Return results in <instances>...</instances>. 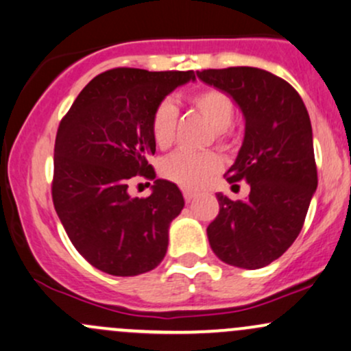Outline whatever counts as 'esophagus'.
Returning <instances> with one entry per match:
<instances>
[{
  "mask_svg": "<svg viewBox=\"0 0 351 351\" xmlns=\"http://www.w3.org/2000/svg\"><path fill=\"white\" fill-rule=\"evenodd\" d=\"M183 196H184V201H186V203H193V201H195V198H196L195 193H191V191H184Z\"/></svg>",
  "mask_w": 351,
  "mask_h": 351,
  "instance_id": "34e87169",
  "label": "esophagus"
}]
</instances>
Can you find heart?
I'll return each mask as SVG.
<instances>
[{
  "instance_id": "obj_1",
  "label": "heart",
  "mask_w": 351,
  "mask_h": 351,
  "mask_svg": "<svg viewBox=\"0 0 351 351\" xmlns=\"http://www.w3.org/2000/svg\"><path fill=\"white\" fill-rule=\"evenodd\" d=\"M189 102L215 128L217 142L226 145L228 128L231 127L232 119H234L232 100L217 88H201L191 94ZM176 119H178V108L170 99L162 100L153 110L150 130L153 142L158 148H168L173 143ZM219 170L221 160L211 152H175L160 165V171L165 178L188 191L203 188Z\"/></svg>"
}]
</instances>
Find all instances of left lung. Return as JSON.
Returning <instances> with one entry per match:
<instances>
[{
	"label": "left lung",
	"mask_w": 351,
	"mask_h": 351,
	"mask_svg": "<svg viewBox=\"0 0 351 351\" xmlns=\"http://www.w3.org/2000/svg\"><path fill=\"white\" fill-rule=\"evenodd\" d=\"M196 75L243 112L244 140L226 180L251 186L244 201L217 193L219 215L206 229L209 245L229 265L265 267L297 239L317 189L308 112L291 84L264 69L228 67Z\"/></svg>",
	"instance_id": "obj_1"
}]
</instances>
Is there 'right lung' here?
I'll return each mask as SVG.
<instances>
[{"mask_svg":"<svg viewBox=\"0 0 351 351\" xmlns=\"http://www.w3.org/2000/svg\"><path fill=\"white\" fill-rule=\"evenodd\" d=\"M195 72L112 69L84 87L60 120L52 201L80 256L99 271L130 277L155 269L168 229L184 206L175 183L155 180L148 198H132L135 176L155 178L152 114Z\"/></svg>","mask_w":351,"mask_h":351,"instance_id":"right-lung-1","label":"right lung"}]
</instances>
